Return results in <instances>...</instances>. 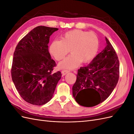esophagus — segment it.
<instances>
[{
    "label": "esophagus",
    "mask_w": 134,
    "mask_h": 134,
    "mask_svg": "<svg viewBox=\"0 0 134 134\" xmlns=\"http://www.w3.org/2000/svg\"><path fill=\"white\" fill-rule=\"evenodd\" d=\"M70 72V71L68 70H63L62 71V74H63V75H66L67 73H68V72Z\"/></svg>",
    "instance_id": "esophagus-1"
}]
</instances>
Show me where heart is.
Masks as SVG:
<instances>
[{
	"instance_id": "heart-1",
	"label": "heart",
	"mask_w": 134,
	"mask_h": 134,
	"mask_svg": "<svg viewBox=\"0 0 134 134\" xmlns=\"http://www.w3.org/2000/svg\"><path fill=\"white\" fill-rule=\"evenodd\" d=\"M99 47L98 39L93 32L75 30L66 32L61 40H55L50 46V54L58 61L69 52L71 54L59 64L60 68L73 69L80 62L86 63L94 58Z\"/></svg>"
}]
</instances>
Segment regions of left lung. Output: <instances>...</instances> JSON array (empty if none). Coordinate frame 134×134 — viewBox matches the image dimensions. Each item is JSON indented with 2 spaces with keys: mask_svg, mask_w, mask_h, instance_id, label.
<instances>
[{
  "mask_svg": "<svg viewBox=\"0 0 134 134\" xmlns=\"http://www.w3.org/2000/svg\"><path fill=\"white\" fill-rule=\"evenodd\" d=\"M104 49L87 66L78 70L72 88L76 102L84 107H93L106 100L118 82L120 65L118 56L106 37Z\"/></svg>",
  "mask_w": 134,
  "mask_h": 134,
  "instance_id": "1",
  "label": "left lung"
}]
</instances>
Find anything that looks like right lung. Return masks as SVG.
<instances>
[{
  "label": "right lung",
  "instance_id": "add662e5",
  "mask_svg": "<svg viewBox=\"0 0 134 134\" xmlns=\"http://www.w3.org/2000/svg\"><path fill=\"white\" fill-rule=\"evenodd\" d=\"M58 30L36 27L15 47L11 68L12 80L19 95L32 104L41 106L50 100L62 77L59 71L51 73L56 64L48 48L50 36Z\"/></svg>",
  "mask_w": 134,
  "mask_h": 134
}]
</instances>
